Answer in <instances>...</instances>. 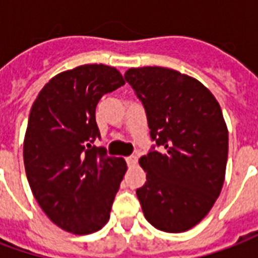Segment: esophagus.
<instances>
[{
    "label": "esophagus",
    "instance_id": "obj_1",
    "mask_svg": "<svg viewBox=\"0 0 258 258\" xmlns=\"http://www.w3.org/2000/svg\"><path fill=\"white\" fill-rule=\"evenodd\" d=\"M125 160H126V163H127V167H135V165L137 164V157H136L135 155H132V156H127Z\"/></svg>",
    "mask_w": 258,
    "mask_h": 258
}]
</instances>
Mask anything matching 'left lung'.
<instances>
[{
  "label": "left lung",
  "mask_w": 258,
  "mask_h": 258,
  "mask_svg": "<svg viewBox=\"0 0 258 258\" xmlns=\"http://www.w3.org/2000/svg\"><path fill=\"white\" fill-rule=\"evenodd\" d=\"M147 113L152 147L140 159L147 181L136 194L152 226L181 233L209 214L226 172L229 133L218 101L195 78L165 67L125 73Z\"/></svg>",
  "instance_id": "1"
}]
</instances>
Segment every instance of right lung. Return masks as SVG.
Returning a JSON list of instances; mask_svg holds the SVG:
<instances>
[{
    "label": "right lung",
    "mask_w": 258,
    "mask_h": 258,
    "mask_svg": "<svg viewBox=\"0 0 258 258\" xmlns=\"http://www.w3.org/2000/svg\"><path fill=\"white\" fill-rule=\"evenodd\" d=\"M125 85L114 67L85 64L57 74L32 105L24 139V165L33 197L56 226L90 234L105 226L119 183L122 157L107 156L95 107Z\"/></svg>",
    "instance_id": "right-lung-1"
}]
</instances>
